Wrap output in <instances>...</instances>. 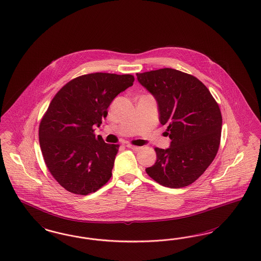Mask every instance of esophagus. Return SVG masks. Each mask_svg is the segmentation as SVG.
I'll list each match as a JSON object with an SVG mask.
<instances>
[{
    "label": "esophagus",
    "instance_id": "obj_1",
    "mask_svg": "<svg viewBox=\"0 0 261 261\" xmlns=\"http://www.w3.org/2000/svg\"><path fill=\"white\" fill-rule=\"evenodd\" d=\"M126 147H127L128 149H132V150H134V151H138L141 150V147H138V146H134V145H130V144H127V145H126Z\"/></svg>",
    "mask_w": 261,
    "mask_h": 261
}]
</instances>
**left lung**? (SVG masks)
<instances>
[{"label": "left lung", "instance_id": "8db88e82", "mask_svg": "<svg viewBox=\"0 0 261 261\" xmlns=\"http://www.w3.org/2000/svg\"><path fill=\"white\" fill-rule=\"evenodd\" d=\"M137 80L156 100L160 122L167 126L168 149L155 148L156 161L146 172L160 185L180 188L202 176L218 151L222 115L218 103L197 77L163 68Z\"/></svg>", "mask_w": 261, "mask_h": 261}]
</instances>
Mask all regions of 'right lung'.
<instances>
[{"instance_id":"obj_1","label":"right lung","mask_w":261,"mask_h":261,"mask_svg":"<svg viewBox=\"0 0 261 261\" xmlns=\"http://www.w3.org/2000/svg\"><path fill=\"white\" fill-rule=\"evenodd\" d=\"M135 82L133 75L93 73L77 76L53 98L39 126L44 161L71 193L96 192L110 177L119 145L94 135L114 98Z\"/></svg>"}]
</instances>
